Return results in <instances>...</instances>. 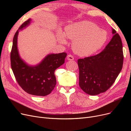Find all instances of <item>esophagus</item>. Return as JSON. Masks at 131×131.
Segmentation results:
<instances>
[{
  "label": "esophagus",
  "instance_id": "esophagus-1",
  "mask_svg": "<svg viewBox=\"0 0 131 131\" xmlns=\"http://www.w3.org/2000/svg\"><path fill=\"white\" fill-rule=\"evenodd\" d=\"M67 59L69 61L74 60V57L72 56V54H68V56H67Z\"/></svg>",
  "mask_w": 131,
  "mask_h": 131
}]
</instances>
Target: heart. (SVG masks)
<instances>
[{"mask_svg": "<svg viewBox=\"0 0 131 131\" xmlns=\"http://www.w3.org/2000/svg\"><path fill=\"white\" fill-rule=\"evenodd\" d=\"M67 38L73 40L72 49L75 53L87 56L101 49L107 40L106 31L90 21H81L67 26L65 35L61 32L57 35L58 41L62 44L67 42Z\"/></svg>", "mask_w": 131, "mask_h": 131, "instance_id": "heart-1", "label": "heart"}]
</instances>
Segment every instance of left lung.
Instances as JSON below:
<instances>
[{
  "label": "left lung",
  "instance_id": "1",
  "mask_svg": "<svg viewBox=\"0 0 131 131\" xmlns=\"http://www.w3.org/2000/svg\"><path fill=\"white\" fill-rule=\"evenodd\" d=\"M112 30L113 37L101 53L78 60L79 86L88 94L105 92L114 84L122 68L121 39L115 30Z\"/></svg>",
  "mask_w": 131,
  "mask_h": 131
}]
</instances>
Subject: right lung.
<instances>
[{
  "instance_id": "add662e5",
  "label": "right lung",
  "mask_w": 131,
  "mask_h": 131,
  "mask_svg": "<svg viewBox=\"0 0 131 131\" xmlns=\"http://www.w3.org/2000/svg\"><path fill=\"white\" fill-rule=\"evenodd\" d=\"M29 18L22 23L16 32L10 53L11 66L17 82L25 92L38 96L49 94L56 85L54 71L64 64L67 54L62 52L50 54L39 64L30 66L19 57L17 49V36L19 30L28 26Z\"/></svg>"
}]
</instances>
